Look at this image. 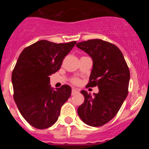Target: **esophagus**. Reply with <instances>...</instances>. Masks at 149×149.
I'll return each mask as SVG.
<instances>
[{
    "instance_id": "obj_1",
    "label": "esophagus",
    "mask_w": 149,
    "mask_h": 149,
    "mask_svg": "<svg viewBox=\"0 0 149 149\" xmlns=\"http://www.w3.org/2000/svg\"><path fill=\"white\" fill-rule=\"evenodd\" d=\"M78 93H79L78 89H75V88H73V89H72V95H74L77 94Z\"/></svg>"
}]
</instances>
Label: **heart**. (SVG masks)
I'll return each instance as SVG.
<instances>
[{
    "label": "heart",
    "instance_id": "b5f03b06",
    "mask_svg": "<svg viewBox=\"0 0 149 149\" xmlns=\"http://www.w3.org/2000/svg\"><path fill=\"white\" fill-rule=\"evenodd\" d=\"M72 82L74 84H78L80 83V79L77 78V77H73L72 79Z\"/></svg>",
    "mask_w": 149,
    "mask_h": 149
}]
</instances>
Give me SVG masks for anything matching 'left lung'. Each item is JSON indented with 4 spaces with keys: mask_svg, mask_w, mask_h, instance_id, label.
I'll list each match as a JSON object with an SVG mask.
<instances>
[{
    "mask_svg": "<svg viewBox=\"0 0 149 149\" xmlns=\"http://www.w3.org/2000/svg\"><path fill=\"white\" fill-rule=\"evenodd\" d=\"M92 57L93 70L86 87L98 86L94 96L81 91L84 102L77 113L84 123L100 127L110 122L119 112L128 93L130 71L122 51L112 43L90 39L76 45Z\"/></svg>",
    "mask_w": 149,
    "mask_h": 149,
    "instance_id": "left-lung-1",
    "label": "left lung"
}]
</instances>
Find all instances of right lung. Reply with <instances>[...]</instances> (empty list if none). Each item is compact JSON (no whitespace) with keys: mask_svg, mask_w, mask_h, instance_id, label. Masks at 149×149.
<instances>
[{"mask_svg":"<svg viewBox=\"0 0 149 149\" xmlns=\"http://www.w3.org/2000/svg\"><path fill=\"white\" fill-rule=\"evenodd\" d=\"M76 42L56 44L40 40L19 55L12 73L13 98L24 119L36 128L53 125L70 97L72 89L68 85L51 89L49 76L60 69Z\"/></svg>","mask_w":149,"mask_h":149,"instance_id":"right-lung-1","label":"right lung"}]
</instances>
